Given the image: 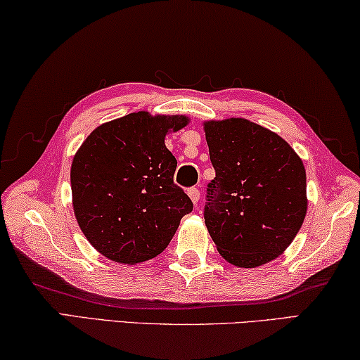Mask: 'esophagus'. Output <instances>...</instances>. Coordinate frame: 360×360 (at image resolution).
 I'll return each mask as SVG.
<instances>
[{
  "label": "esophagus",
  "mask_w": 360,
  "mask_h": 360,
  "mask_svg": "<svg viewBox=\"0 0 360 360\" xmlns=\"http://www.w3.org/2000/svg\"><path fill=\"white\" fill-rule=\"evenodd\" d=\"M188 196L191 198V201L194 202V204H198L199 202V190L198 188H190V190H188Z\"/></svg>",
  "instance_id": "esophagus-1"
}]
</instances>
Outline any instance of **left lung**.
I'll list each match as a JSON object with an SVG mask.
<instances>
[{"mask_svg": "<svg viewBox=\"0 0 360 360\" xmlns=\"http://www.w3.org/2000/svg\"><path fill=\"white\" fill-rule=\"evenodd\" d=\"M215 179L204 220L220 255L255 268L284 252L306 215L302 159L278 134L243 117L204 124Z\"/></svg>", "mask_w": 360, "mask_h": 360, "instance_id": "obj_1", "label": "left lung"}]
</instances>
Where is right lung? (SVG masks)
I'll use <instances>...</instances> for the list:
<instances>
[{"label":"right lung","mask_w":360,"mask_h":360,"mask_svg":"<svg viewBox=\"0 0 360 360\" xmlns=\"http://www.w3.org/2000/svg\"><path fill=\"white\" fill-rule=\"evenodd\" d=\"M186 116L131 113L98 126L72 164L73 209L81 231L110 260L135 264L159 255L193 202L174 184L169 131Z\"/></svg>","instance_id":"add662e5"}]
</instances>
